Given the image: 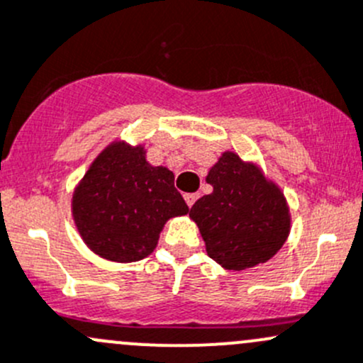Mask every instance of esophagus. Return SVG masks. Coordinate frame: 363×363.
I'll list each match as a JSON object with an SVG mask.
<instances>
[{
	"label": "esophagus",
	"mask_w": 363,
	"mask_h": 363,
	"mask_svg": "<svg viewBox=\"0 0 363 363\" xmlns=\"http://www.w3.org/2000/svg\"><path fill=\"white\" fill-rule=\"evenodd\" d=\"M196 198H198V194H194V193L184 194V200H186V203H188L189 208L193 207V203H194V201H196Z\"/></svg>",
	"instance_id": "1"
}]
</instances>
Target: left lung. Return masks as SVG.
Here are the masks:
<instances>
[{
    "instance_id": "8db88e82",
    "label": "left lung",
    "mask_w": 363,
    "mask_h": 363,
    "mask_svg": "<svg viewBox=\"0 0 363 363\" xmlns=\"http://www.w3.org/2000/svg\"><path fill=\"white\" fill-rule=\"evenodd\" d=\"M207 182L213 191L193 205L189 217L200 228L208 257L233 272L272 259L291 231L280 188L231 151L208 170Z\"/></svg>"
}]
</instances>
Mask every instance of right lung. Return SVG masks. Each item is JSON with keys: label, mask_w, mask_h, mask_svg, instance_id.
Returning a JSON list of instances; mask_svg holds the SVG:
<instances>
[{"label": "right lung", "mask_w": 363, "mask_h": 363, "mask_svg": "<svg viewBox=\"0 0 363 363\" xmlns=\"http://www.w3.org/2000/svg\"><path fill=\"white\" fill-rule=\"evenodd\" d=\"M71 207L86 247L114 262L147 257L167 220L189 212L174 174L150 165L143 146L123 140H114L94 160Z\"/></svg>", "instance_id": "right-lung-1"}]
</instances>
